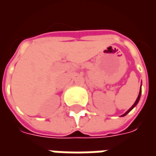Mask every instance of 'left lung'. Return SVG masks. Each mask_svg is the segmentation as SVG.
<instances>
[{
	"label": "left lung",
	"instance_id": "obj_1",
	"mask_svg": "<svg viewBox=\"0 0 156 156\" xmlns=\"http://www.w3.org/2000/svg\"><path fill=\"white\" fill-rule=\"evenodd\" d=\"M140 95H141V88H140V93H139V95H138V98H137V99H136V100H135V102H134V105H132V107H131V108H129V110H128V111L126 112V113H125V114H124V115H122V116H125V115H127L128 113H129V112H130L131 110H132V109H133V108H134V107H135V106H136V105H137L138 102H139V100H140Z\"/></svg>",
	"mask_w": 156,
	"mask_h": 156
}]
</instances>
